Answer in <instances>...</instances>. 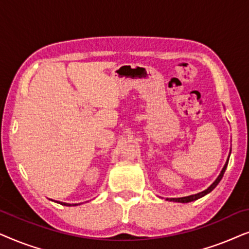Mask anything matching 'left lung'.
I'll use <instances>...</instances> for the list:
<instances>
[{"label": "left lung", "mask_w": 249, "mask_h": 249, "mask_svg": "<svg viewBox=\"0 0 249 249\" xmlns=\"http://www.w3.org/2000/svg\"><path fill=\"white\" fill-rule=\"evenodd\" d=\"M230 156V155H229ZM228 162H229V158H228L226 164H224L222 171H221V173L219 175V177L215 179V181H214L212 185H211L209 188L204 190V192H200L198 194H195V195H190V196H186V197H179V198H166V200H170V202H178V203H189V202H193V200H196L200 198V197L205 196L206 194H209L212 192V190L215 188V187L217 186V183H219L221 181V179H222V177L224 175V172H226V169H227V165H228Z\"/></svg>", "instance_id": "8db88e82"}]
</instances>
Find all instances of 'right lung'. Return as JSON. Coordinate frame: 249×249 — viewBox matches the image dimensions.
Returning <instances> with one entry per match:
<instances>
[{
  "instance_id": "obj_1",
  "label": "right lung",
  "mask_w": 249,
  "mask_h": 249,
  "mask_svg": "<svg viewBox=\"0 0 249 249\" xmlns=\"http://www.w3.org/2000/svg\"><path fill=\"white\" fill-rule=\"evenodd\" d=\"M60 203V202H59ZM61 205H64V206H71V204H68V203H62L61 202ZM73 205V204H72ZM74 205H78V204H74Z\"/></svg>"
}]
</instances>
